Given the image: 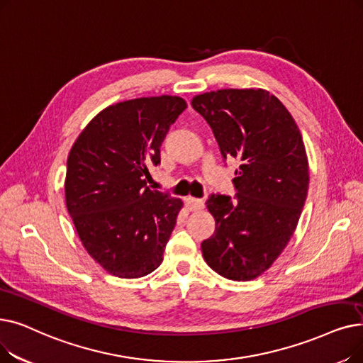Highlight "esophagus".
<instances>
[{
  "label": "esophagus",
  "mask_w": 363,
  "mask_h": 363,
  "mask_svg": "<svg viewBox=\"0 0 363 363\" xmlns=\"http://www.w3.org/2000/svg\"><path fill=\"white\" fill-rule=\"evenodd\" d=\"M185 204H186V209L190 212H196L204 208V201L201 199H194V197H186Z\"/></svg>",
  "instance_id": "esophagus-1"
}]
</instances>
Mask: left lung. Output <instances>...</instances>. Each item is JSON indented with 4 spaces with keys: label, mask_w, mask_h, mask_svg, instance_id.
<instances>
[{
    "label": "left lung",
    "mask_w": 363,
    "mask_h": 363,
    "mask_svg": "<svg viewBox=\"0 0 363 363\" xmlns=\"http://www.w3.org/2000/svg\"><path fill=\"white\" fill-rule=\"evenodd\" d=\"M193 108L208 121L224 160L240 164L235 197L211 194L215 233L201 242L203 258L223 277H258L286 247L308 190L303 136L288 109L262 89L197 94Z\"/></svg>",
    "instance_id": "obj_1"
}]
</instances>
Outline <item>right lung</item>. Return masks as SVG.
Wrapping results in <instances>:
<instances>
[{
	"instance_id": "1",
	"label": "right lung",
	"mask_w": 363,
	"mask_h": 363,
	"mask_svg": "<svg viewBox=\"0 0 363 363\" xmlns=\"http://www.w3.org/2000/svg\"><path fill=\"white\" fill-rule=\"evenodd\" d=\"M185 108L167 94L118 102L102 109L69 151L67 209L89 255L109 274L144 277L163 261L182 201L150 190L147 179Z\"/></svg>"
}]
</instances>
